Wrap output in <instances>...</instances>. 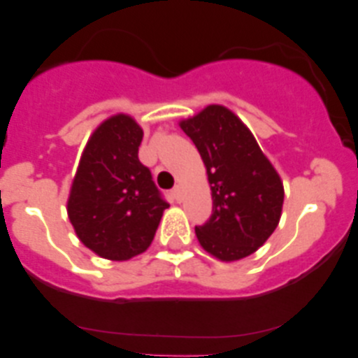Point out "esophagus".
Instances as JSON below:
<instances>
[{"instance_id": "esophagus-1", "label": "esophagus", "mask_w": 358, "mask_h": 358, "mask_svg": "<svg viewBox=\"0 0 358 358\" xmlns=\"http://www.w3.org/2000/svg\"><path fill=\"white\" fill-rule=\"evenodd\" d=\"M171 196L175 197L176 202H180L182 201V189H180V187H175V189L171 190Z\"/></svg>"}]
</instances>
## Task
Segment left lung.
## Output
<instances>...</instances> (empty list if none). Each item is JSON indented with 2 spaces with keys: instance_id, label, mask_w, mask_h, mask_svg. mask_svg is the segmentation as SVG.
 <instances>
[{
  "instance_id": "obj_1",
  "label": "left lung",
  "mask_w": 358,
  "mask_h": 358,
  "mask_svg": "<svg viewBox=\"0 0 358 358\" xmlns=\"http://www.w3.org/2000/svg\"><path fill=\"white\" fill-rule=\"evenodd\" d=\"M204 161L213 213L196 227L201 246L222 262L252 255L277 229L282 213L280 176L243 121L223 106H208L180 122Z\"/></svg>"
}]
</instances>
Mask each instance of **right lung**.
Segmentation results:
<instances>
[{"label": "right lung", "mask_w": 358, "mask_h": 358, "mask_svg": "<svg viewBox=\"0 0 358 358\" xmlns=\"http://www.w3.org/2000/svg\"><path fill=\"white\" fill-rule=\"evenodd\" d=\"M142 138V128L129 115L103 121L86 143L67 201L79 241L114 262L145 251L169 208L138 159Z\"/></svg>", "instance_id": "obj_1"}]
</instances>
